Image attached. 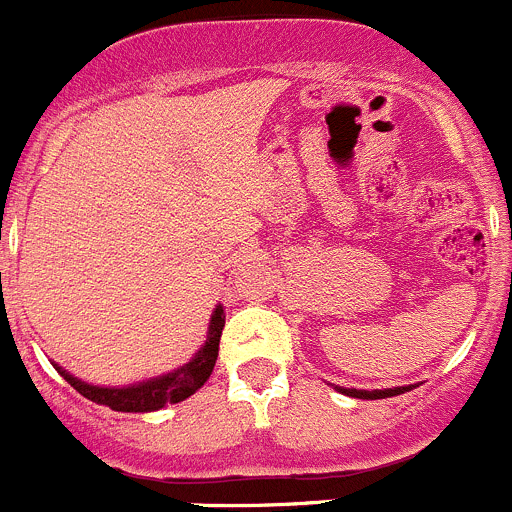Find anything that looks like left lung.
Listing matches in <instances>:
<instances>
[{
  "label": "left lung",
  "instance_id": "8db88e82",
  "mask_svg": "<svg viewBox=\"0 0 512 512\" xmlns=\"http://www.w3.org/2000/svg\"><path fill=\"white\" fill-rule=\"evenodd\" d=\"M334 389L339 391V394H347V396H354V399H366V401H374V399H389V396H399V394H406V391L416 389V384H409V386H394V389H344V386H334Z\"/></svg>",
  "mask_w": 512,
  "mask_h": 512
}]
</instances>
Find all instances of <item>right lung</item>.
<instances>
[{
  "mask_svg": "<svg viewBox=\"0 0 512 512\" xmlns=\"http://www.w3.org/2000/svg\"><path fill=\"white\" fill-rule=\"evenodd\" d=\"M225 327V309L223 304H215L213 314H210L208 324V339H205L203 347L195 352L193 359L188 364L178 366L173 371H165L160 376H151V379L136 381V384L126 386H98L89 384V381H81L79 376H74L71 371H66L64 366L54 364V369L79 391L81 396H86L94 404L108 406L113 411H123V414H148V411L165 409L168 404H178L185 401L188 396H193L205 381L213 374V366L218 361V349H220V334Z\"/></svg>",
  "mask_w": 512,
  "mask_h": 512,
  "instance_id": "1",
  "label": "right lung"
}]
</instances>
